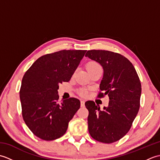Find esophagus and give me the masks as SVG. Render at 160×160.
I'll return each mask as SVG.
<instances>
[{"label": "esophagus", "instance_id": "obj_1", "mask_svg": "<svg viewBox=\"0 0 160 160\" xmlns=\"http://www.w3.org/2000/svg\"><path fill=\"white\" fill-rule=\"evenodd\" d=\"M80 105H81V107H84V100H81L80 101Z\"/></svg>", "mask_w": 160, "mask_h": 160}]
</instances>
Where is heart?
<instances>
[{
	"label": "heart",
	"instance_id": "1",
	"mask_svg": "<svg viewBox=\"0 0 160 160\" xmlns=\"http://www.w3.org/2000/svg\"><path fill=\"white\" fill-rule=\"evenodd\" d=\"M99 67H101L100 65L98 63H97L96 62H90L87 64V69L88 71L96 69V68H99ZM80 94L82 95V96H85V95L87 94V91H84V90L81 91Z\"/></svg>",
	"mask_w": 160,
	"mask_h": 160
}]
</instances>
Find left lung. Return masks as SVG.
I'll use <instances>...</instances> for the list:
<instances>
[{
	"label": "left lung",
	"mask_w": 160,
	"mask_h": 160,
	"mask_svg": "<svg viewBox=\"0 0 160 160\" xmlns=\"http://www.w3.org/2000/svg\"><path fill=\"white\" fill-rule=\"evenodd\" d=\"M86 57L99 63L104 70L98 96L108 95V107L100 110L93 101H87L88 128L94 140L113 143L130 130L140 108L141 83L135 67L121 54L105 50H89Z\"/></svg>",
	"instance_id": "left-lung-1"
}]
</instances>
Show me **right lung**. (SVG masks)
<instances>
[{
  "mask_svg": "<svg viewBox=\"0 0 160 160\" xmlns=\"http://www.w3.org/2000/svg\"><path fill=\"white\" fill-rule=\"evenodd\" d=\"M87 50H62L40 57L26 71L20 90L22 114L36 136L54 140L65 133L80 107L70 98L58 103L59 84L69 82Z\"/></svg>",
  "mask_w": 160,
  "mask_h": 160,
  "instance_id": "right-lung-1",
  "label": "right lung"
}]
</instances>
